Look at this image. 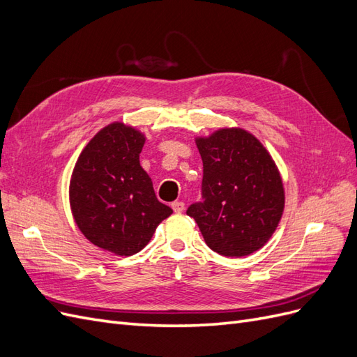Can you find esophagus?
Wrapping results in <instances>:
<instances>
[{
    "label": "esophagus",
    "mask_w": 357,
    "mask_h": 357,
    "mask_svg": "<svg viewBox=\"0 0 357 357\" xmlns=\"http://www.w3.org/2000/svg\"><path fill=\"white\" fill-rule=\"evenodd\" d=\"M171 208L174 210V213H181L183 210H185V202L181 201H174L171 204Z\"/></svg>",
    "instance_id": "1"
}]
</instances>
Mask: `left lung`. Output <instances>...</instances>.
Instances as JSON below:
<instances>
[{"instance_id": "1", "label": "left lung", "mask_w": 357, "mask_h": 357, "mask_svg": "<svg viewBox=\"0 0 357 357\" xmlns=\"http://www.w3.org/2000/svg\"><path fill=\"white\" fill-rule=\"evenodd\" d=\"M202 158V201L188 214L205 243L226 257L248 256L275 232L284 188L274 159L241 128H222L195 139Z\"/></svg>"}]
</instances>
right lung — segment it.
Segmentation results:
<instances>
[{
    "instance_id": "1",
    "label": "right lung",
    "mask_w": 357,
    "mask_h": 357,
    "mask_svg": "<svg viewBox=\"0 0 357 357\" xmlns=\"http://www.w3.org/2000/svg\"><path fill=\"white\" fill-rule=\"evenodd\" d=\"M144 143V134L132 126L107 125L86 144L70 180L75 225L93 245L117 256L143 250L172 213L158 201L139 165Z\"/></svg>"
}]
</instances>
